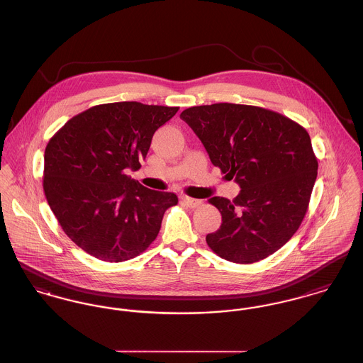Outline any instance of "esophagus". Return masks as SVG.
<instances>
[{
	"label": "esophagus",
	"instance_id": "obj_1",
	"mask_svg": "<svg viewBox=\"0 0 363 363\" xmlns=\"http://www.w3.org/2000/svg\"><path fill=\"white\" fill-rule=\"evenodd\" d=\"M182 201H183L189 208H198V206L202 203L199 199H194V198H190V196H187V195H183V196H182Z\"/></svg>",
	"mask_w": 363,
	"mask_h": 363
}]
</instances>
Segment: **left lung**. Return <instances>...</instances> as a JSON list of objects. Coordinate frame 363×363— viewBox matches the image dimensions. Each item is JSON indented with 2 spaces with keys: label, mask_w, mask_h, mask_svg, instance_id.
<instances>
[{
  "label": "left lung",
  "mask_w": 363,
  "mask_h": 363,
  "mask_svg": "<svg viewBox=\"0 0 363 363\" xmlns=\"http://www.w3.org/2000/svg\"><path fill=\"white\" fill-rule=\"evenodd\" d=\"M180 118L241 193L213 196L221 225L206 235L224 260L250 264L281 249L298 230L314 189L318 160L308 132L263 107L216 103L186 108Z\"/></svg>",
  "instance_id": "obj_1"
}]
</instances>
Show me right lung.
<instances>
[{"instance_id": "1", "label": "right lung", "mask_w": 363, "mask_h": 363, "mask_svg": "<svg viewBox=\"0 0 363 363\" xmlns=\"http://www.w3.org/2000/svg\"><path fill=\"white\" fill-rule=\"evenodd\" d=\"M179 107L118 101L94 106L66 122L44 155V193L63 231L103 262L130 260L160 233L177 195L130 179L152 135Z\"/></svg>"}]
</instances>
